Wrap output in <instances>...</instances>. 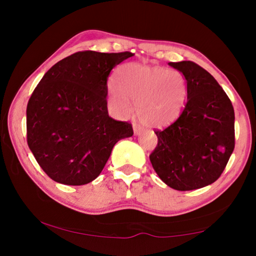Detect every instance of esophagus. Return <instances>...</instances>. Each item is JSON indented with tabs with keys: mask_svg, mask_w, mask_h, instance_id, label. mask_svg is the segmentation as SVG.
Returning a JSON list of instances; mask_svg holds the SVG:
<instances>
[{
	"mask_svg": "<svg viewBox=\"0 0 256 256\" xmlns=\"http://www.w3.org/2000/svg\"><path fill=\"white\" fill-rule=\"evenodd\" d=\"M133 131H134V134H136V136H140V133L142 132V128H138V126H136V125H134Z\"/></svg>",
	"mask_w": 256,
	"mask_h": 256,
	"instance_id": "34e87169",
	"label": "esophagus"
}]
</instances>
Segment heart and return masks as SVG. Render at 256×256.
Masks as SVG:
<instances>
[{
    "instance_id": "b5f03b06",
    "label": "heart",
    "mask_w": 256,
    "mask_h": 256,
    "mask_svg": "<svg viewBox=\"0 0 256 256\" xmlns=\"http://www.w3.org/2000/svg\"><path fill=\"white\" fill-rule=\"evenodd\" d=\"M107 92L120 118L132 114V100L138 118L146 126L160 128L180 116L188 97V82L178 70L130 63L116 71Z\"/></svg>"
}]
</instances>
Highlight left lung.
Listing matches in <instances>:
<instances>
[{
	"label": "left lung",
	"mask_w": 256,
	"mask_h": 256,
	"mask_svg": "<svg viewBox=\"0 0 256 256\" xmlns=\"http://www.w3.org/2000/svg\"><path fill=\"white\" fill-rule=\"evenodd\" d=\"M183 73L188 100L174 123L156 131L150 162L159 178L177 190L204 188L219 178L235 148L230 99L209 72L190 60L168 63Z\"/></svg>",
	"instance_id": "1"
}]
</instances>
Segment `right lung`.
Instances as JSON below:
<instances>
[{
	"instance_id": "right-lung-1",
	"label": "right lung",
	"mask_w": 256,
	"mask_h": 256,
	"mask_svg": "<svg viewBox=\"0 0 256 256\" xmlns=\"http://www.w3.org/2000/svg\"><path fill=\"white\" fill-rule=\"evenodd\" d=\"M130 52H78L45 73L27 106V142L42 170L64 185L96 180L132 125L110 118L107 79Z\"/></svg>"
}]
</instances>
